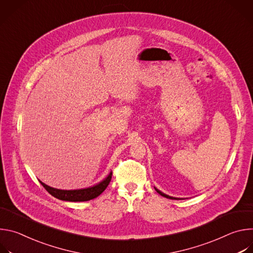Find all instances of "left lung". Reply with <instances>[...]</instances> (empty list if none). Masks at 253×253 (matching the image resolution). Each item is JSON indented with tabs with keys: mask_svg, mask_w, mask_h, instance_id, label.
<instances>
[{
	"mask_svg": "<svg viewBox=\"0 0 253 253\" xmlns=\"http://www.w3.org/2000/svg\"><path fill=\"white\" fill-rule=\"evenodd\" d=\"M155 190H156V191H157V192H158V193H159L161 196H164V197H166V198H169V199H176V200H177V199H179V198H175V197L169 196V195H167V194H164L163 192H161V191H160V190H158L157 188H155Z\"/></svg>",
	"mask_w": 253,
	"mask_h": 253,
	"instance_id": "8db88e82",
	"label": "left lung"
}]
</instances>
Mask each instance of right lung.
<instances>
[{
  "label": "right lung",
  "mask_w": 253,
  "mask_h": 253,
  "mask_svg": "<svg viewBox=\"0 0 253 253\" xmlns=\"http://www.w3.org/2000/svg\"><path fill=\"white\" fill-rule=\"evenodd\" d=\"M112 178V172L109 173L105 179H103L101 182H99L96 185H93L91 187L83 188V189H76V190H62L50 187L43 183L41 184L44 186V188L54 197L64 200V201H71V202H80V201H88L91 199H94L98 197L106 188L109 185Z\"/></svg>",
  "instance_id": "1"
}]
</instances>
